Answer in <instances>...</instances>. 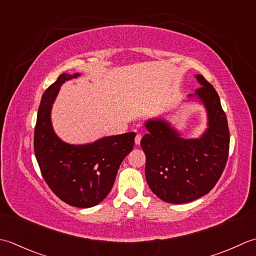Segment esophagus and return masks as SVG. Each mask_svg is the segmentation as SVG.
I'll use <instances>...</instances> for the list:
<instances>
[{"label":"esophagus","mask_w":256,"mask_h":256,"mask_svg":"<svg viewBox=\"0 0 256 256\" xmlns=\"http://www.w3.org/2000/svg\"><path fill=\"white\" fill-rule=\"evenodd\" d=\"M142 136L140 134H136V138H134V142H136V144H140V142H142Z\"/></svg>","instance_id":"esophagus-1"}]
</instances>
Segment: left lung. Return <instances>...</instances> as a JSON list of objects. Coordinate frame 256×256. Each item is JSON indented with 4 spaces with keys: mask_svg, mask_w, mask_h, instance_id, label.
Segmentation results:
<instances>
[{
    "mask_svg": "<svg viewBox=\"0 0 256 256\" xmlns=\"http://www.w3.org/2000/svg\"><path fill=\"white\" fill-rule=\"evenodd\" d=\"M194 95L204 105L208 128L200 138L186 139L164 119L144 122L142 139L146 154L144 174L151 191L168 203L191 202L208 194L226 164L230 132L216 90L202 75Z\"/></svg>",
    "mask_w": 256,
    "mask_h": 256,
    "instance_id": "obj_1",
    "label": "left lung"
}]
</instances>
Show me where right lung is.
Listing matches in <instances>:
<instances>
[{
    "label": "right lung",
    "instance_id": "right-lung-1",
    "mask_svg": "<svg viewBox=\"0 0 256 256\" xmlns=\"http://www.w3.org/2000/svg\"><path fill=\"white\" fill-rule=\"evenodd\" d=\"M80 74H62L46 92L38 107L34 151L46 184L62 201L92 208L110 192L122 161L132 150L134 132L109 136L87 144H70L57 137L50 122L52 106L62 84Z\"/></svg>",
    "mask_w": 256,
    "mask_h": 256
}]
</instances>
